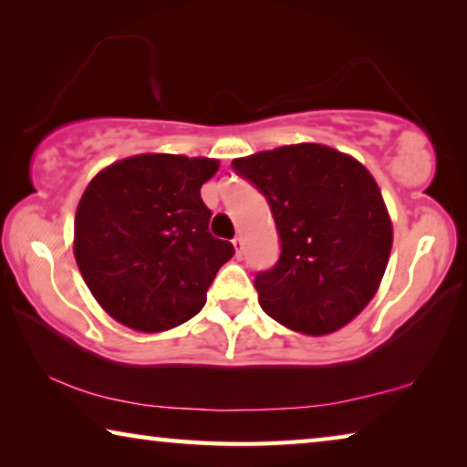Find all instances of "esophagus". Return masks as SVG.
Masks as SVG:
<instances>
[{
  "label": "esophagus",
  "instance_id": "obj_1",
  "mask_svg": "<svg viewBox=\"0 0 467 467\" xmlns=\"http://www.w3.org/2000/svg\"><path fill=\"white\" fill-rule=\"evenodd\" d=\"M233 245H234V251H236V255H243V239H241V236H234V239H233Z\"/></svg>",
  "mask_w": 467,
  "mask_h": 467
}]
</instances>
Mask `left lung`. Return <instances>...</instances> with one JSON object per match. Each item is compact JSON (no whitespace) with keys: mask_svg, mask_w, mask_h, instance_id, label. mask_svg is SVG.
I'll use <instances>...</instances> for the list:
<instances>
[{"mask_svg":"<svg viewBox=\"0 0 467 467\" xmlns=\"http://www.w3.org/2000/svg\"><path fill=\"white\" fill-rule=\"evenodd\" d=\"M233 168L268 199L280 236L276 265L254 283L264 312L312 337L349 324L379 291L393 247L374 176L317 143L254 153Z\"/></svg>","mask_w":467,"mask_h":467,"instance_id":"obj_1","label":"left lung"}]
</instances>
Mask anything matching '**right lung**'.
Returning <instances> with one entry per match:
<instances>
[{"instance_id":"obj_1","label":"right lung","mask_w":467,"mask_h":467,"mask_svg":"<svg viewBox=\"0 0 467 467\" xmlns=\"http://www.w3.org/2000/svg\"><path fill=\"white\" fill-rule=\"evenodd\" d=\"M218 160L143 153L95 176L74 218V257L88 291L124 327L161 332L205 306L233 243L210 233L202 184Z\"/></svg>"}]
</instances>
